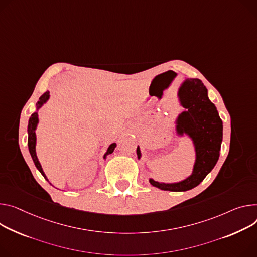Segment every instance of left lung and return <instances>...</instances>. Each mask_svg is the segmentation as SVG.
Returning <instances> with one entry per match:
<instances>
[{"label": "left lung", "instance_id": "1", "mask_svg": "<svg viewBox=\"0 0 257 257\" xmlns=\"http://www.w3.org/2000/svg\"><path fill=\"white\" fill-rule=\"evenodd\" d=\"M190 88L178 92L180 104L185 108L176 120L178 135L188 134L195 145L196 162L191 176L176 183H161L150 179L153 186L170 192H185L196 188L211 171L219 158L222 142V121L215 105L208 98L201 80L186 79ZM136 154L141 159V149Z\"/></svg>", "mask_w": 257, "mask_h": 257}]
</instances>
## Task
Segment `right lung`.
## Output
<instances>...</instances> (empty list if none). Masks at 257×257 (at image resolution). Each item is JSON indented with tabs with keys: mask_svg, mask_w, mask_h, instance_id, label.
Masks as SVG:
<instances>
[{
	"mask_svg": "<svg viewBox=\"0 0 257 257\" xmlns=\"http://www.w3.org/2000/svg\"><path fill=\"white\" fill-rule=\"evenodd\" d=\"M48 99H49V91L45 92L44 94L39 98V101H38L37 104H36V105H37V110H38L46 101H47ZM38 122H39L38 112L36 111V112H34V113L31 115V118H30V120H29V126H28V133H29L28 145H29V151H30V154H31V156H32V158H33V161H34V163H35V165H36L37 169L41 172V174L45 177L46 180L49 181V180L47 179V177H46V175H45V173H44V171H43V169H42V166H41V164H40V162H39V160H38V158H37V154H36V141H37V137H36V128H37ZM115 147H116L115 144H111V145L108 147L107 152L105 153V155H104L103 158L105 159L107 155L111 154V153L113 152V150H114Z\"/></svg>",
	"mask_w": 257,
	"mask_h": 257,
	"instance_id": "1",
	"label": "right lung"
}]
</instances>
